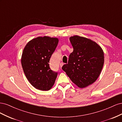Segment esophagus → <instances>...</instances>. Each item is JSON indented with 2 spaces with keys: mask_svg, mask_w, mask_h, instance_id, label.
Here are the masks:
<instances>
[{
  "mask_svg": "<svg viewBox=\"0 0 122 122\" xmlns=\"http://www.w3.org/2000/svg\"><path fill=\"white\" fill-rule=\"evenodd\" d=\"M63 65H64L63 62H61V63H60V67H61V68Z\"/></svg>",
  "mask_w": 122,
  "mask_h": 122,
  "instance_id": "obj_1",
  "label": "esophagus"
}]
</instances>
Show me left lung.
Listing matches in <instances>:
<instances>
[{"mask_svg": "<svg viewBox=\"0 0 122 122\" xmlns=\"http://www.w3.org/2000/svg\"><path fill=\"white\" fill-rule=\"evenodd\" d=\"M58 43L56 38L39 36L30 41L24 47L22 67L29 82L36 89L48 91L55 83L57 72L51 70L49 63Z\"/></svg>", "mask_w": 122, "mask_h": 122, "instance_id": "left-lung-1", "label": "left lung"}]
</instances>
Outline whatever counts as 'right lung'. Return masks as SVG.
<instances>
[{
  "label": "right lung",
  "mask_w": 122,
  "mask_h": 122,
  "mask_svg": "<svg viewBox=\"0 0 122 122\" xmlns=\"http://www.w3.org/2000/svg\"><path fill=\"white\" fill-rule=\"evenodd\" d=\"M73 47L68 63L62 69L72 81L80 88L93 83L102 71L104 62V52L101 47L90 39L74 36L70 38Z\"/></svg>",
  "instance_id": "obj_1"
}]
</instances>
